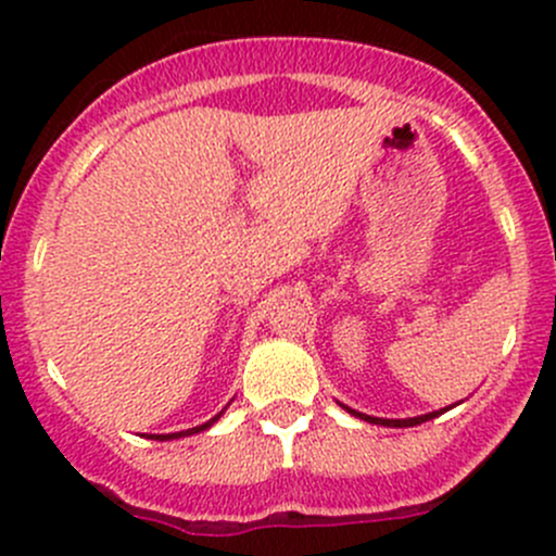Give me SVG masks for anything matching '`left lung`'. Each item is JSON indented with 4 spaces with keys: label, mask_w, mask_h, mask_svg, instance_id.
Wrapping results in <instances>:
<instances>
[{
    "label": "left lung",
    "mask_w": 556,
    "mask_h": 556,
    "mask_svg": "<svg viewBox=\"0 0 556 556\" xmlns=\"http://www.w3.org/2000/svg\"><path fill=\"white\" fill-rule=\"evenodd\" d=\"M341 408H346V412L352 414V417H361V419H366V422H371V425H384V428H414V425H422V422H428V419H435L439 417V414H444V412H450L452 406H446V408H441V412H430V414H422V417H408V419H382V417H368V414H361V412H355V408H350V406H344V403H339Z\"/></svg>",
    "instance_id": "1"
}]
</instances>
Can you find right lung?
Wrapping results in <instances>:
<instances>
[{
  "label": "right lung",
  "mask_w": 556,
  "mask_h": 556,
  "mask_svg": "<svg viewBox=\"0 0 556 556\" xmlns=\"http://www.w3.org/2000/svg\"><path fill=\"white\" fill-rule=\"evenodd\" d=\"M223 412H226V408H223ZM223 412L220 414H215V417L210 419V422H204V425H195V428H188V430H179V433H161V435H148V439H155V441H174V439H185V435H193V433H201V430H206V428H212V425L217 422V419L223 417Z\"/></svg>",
  "instance_id": "right-lung-1"
}]
</instances>
